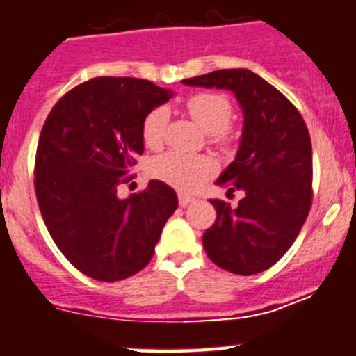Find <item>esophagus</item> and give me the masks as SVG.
<instances>
[{
  "label": "esophagus",
  "instance_id": "esophagus-1",
  "mask_svg": "<svg viewBox=\"0 0 356 356\" xmlns=\"http://www.w3.org/2000/svg\"><path fill=\"white\" fill-rule=\"evenodd\" d=\"M194 201V196H189V194H184V193H179V204L181 207H188L189 203H193Z\"/></svg>",
  "mask_w": 356,
  "mask_h": 356
}]
</instances>
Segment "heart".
<instances>
[{
	"mask_svg": "<svg viewBox=\"0 0 356 356\" xmlns=\"http://www.w3.org/2000/svg\"><path fill=\"white\" fill-rule=\"evenodd\" d=\"M184 107L201 129L209 134V141L213 145L225 147L228 143L227 128L230 126L234 112L227 95L218 92H197L186 99ZM167 124L168 111L165 107H155L149 111L141 122V138L145 147L149 149L162 147ZM149 174L172 188L189 193L200 188L213 174V163L207 156L168 152L152 160Z\"/></svg>",
	"mask_w": 356,
	"mask_h": 356,
	"instance_id": "b5f03b06",
	"label": "heart"
}]
</instances>
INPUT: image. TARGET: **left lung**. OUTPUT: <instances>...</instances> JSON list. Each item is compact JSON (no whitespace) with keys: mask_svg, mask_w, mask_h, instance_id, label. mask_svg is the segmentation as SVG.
<instances>
[{"mask_svg":"<svg viewBox=\"0 0 356 356\" xmlns=\"http://www.w3.org/2000/svg\"><path fill=\"white\" fill-rule=\"evenodd\" d=\"M182 83L232 90L244 112L241 147L216 184L242 189L235 208L209 200L216 220L204 232L208 257L235 275H256L278 263L312 204V145L297 107L252 71L216 70Z\"/></svg>","mask_w":356,"mask_h":356,"instance_id":"obj_1","label":"left lung"}]
</instances>
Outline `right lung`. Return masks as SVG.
<instances>
[{
	"label": "right lung",
	"mask_w": 356,
	"mask_h": 356,
	"mask_svg": "<svg viewBox=\"0 0 356 356\" xmlns=\"http://www.w3.org/2000/svg\"><path fill=\"white\" fill-rule=\"evenodd\" d=\"M174 93L148 80L99 76L71 88L52 107L35 153L33 186L52 241L78 271L119 282L141 271L177 194L162 181L119 200L143 155L141 122Z\"/></svg>",
	"instance_id": "1"
}]
</instances>
